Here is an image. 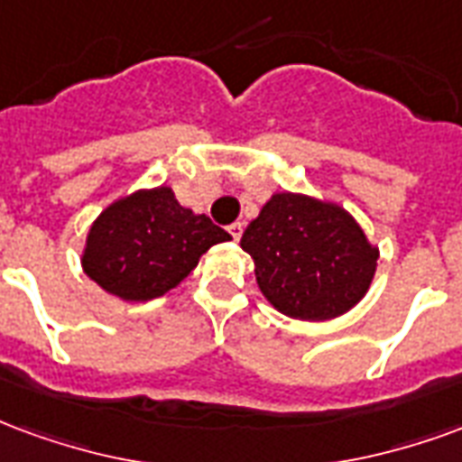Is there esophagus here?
Returning <instances> with one entry per match:
<instances>
[{
	"instance_id": "1",
	"label": "esophagus",
	"mask_w": 462,
	"mask_h": 462,
	"mask_svg": "<svg viewBox=\"0 0 462 462\" xmlns=\"http://www.w3.org/2000/svg\"><path fill=\"white\" fill-rule=\"evenodd\" d=\"M228 234H231V238H234V241H238V238H241V234H244V224H241V221L231 224V226H228Z\"/></svg>"
}]
</instances>
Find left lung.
Wrapping results in <instances>:
<instances>
[{
    "label": "left lung",
    "mask_w": 462,
    "mask_h": 462,
    "mask_svg": "<svg viewBox=\"0 0 462 462\" xmlns=\"http://www.w3.org/2000/svg\"><path fill=\"white\" fill-rule=\"evenodd\" d=\"M241 248L273 308L292 319L345 315L372 288L379 245L337 201L275 191L248 224Z\"/></svg>",
    "instance_id": "1"
}]
</instances>
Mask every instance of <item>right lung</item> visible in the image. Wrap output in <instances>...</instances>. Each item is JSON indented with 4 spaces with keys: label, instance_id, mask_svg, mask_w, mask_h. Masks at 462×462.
I'll return each mask as SVG.
<instances>
[{
    "label": "right lung",
    "instance_id": "add662e5",
    "mask_svg": "<svg viewBox=\"0 0 462 462\" xmlns=\"http://www.w3.org/2000/svg\"><path fill=\"white\" fill-rule=\"evenodd\" d=\"M231 236L207 214L181 207L171 187L137 189L107 204L90 224L80 268L125 302H147L177 288L211 245Z\"/></svg>",
    "mask_w": 462,
    "mask_h": 462
}]
</instances>
